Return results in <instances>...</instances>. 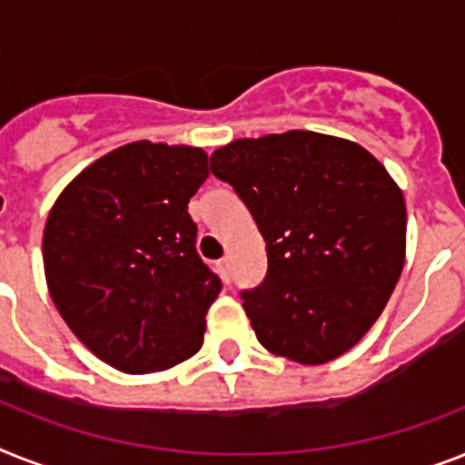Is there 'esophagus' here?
Returning <instances> with one entry per match:
<instances>
[{
  "mask_svg": "<svg viewBox=\"0 0 465 465\" xmlns=\"http://www.w3.org/2000/svg\"><path fill=\"white\" fill-rule=\"evenodd\" d=\"M230 271H232V261H230V256H223V259L218 261V273H221L225 282H230Z\"/></svg>",
  "mask_w": 465,
  "mask_h": 465,
  "instance_id": "1",
  "label": "esophagus"
}]
</instances>
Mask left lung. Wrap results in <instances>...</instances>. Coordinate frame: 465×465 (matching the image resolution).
Masks as SVG:
<instances>
[{"label": "left lung", "mask_w": 465, "mask_h": 465, "mask_svg": "<svg viewBox=\"0 0 465 465\" xmlns=\"http://www.w3.org/2000/svg\"><path fill=\"white\" fill-rule=\"evenodd\" d=\"M211 173L266 240V278L240 292L259 342L309 366L354 347L404 268L406 204L382 163L354 142L290 130L216 149Z\"/></svg>", "instance_id": "8db88e82"}]
</instances>
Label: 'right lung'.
I'll use <instances>...</instances> for the list:
<instances>
[{
	"mask_svg": "<svg viewBox=\"0 0 465 465\" xmlns=\"http://www.w3.org/2000/svg\"><path fill=\"white\" fill-rule=\"evenodd\" d=\"M202 149L133 142L94 161L56 199L42 259L54 304L80 342L123 373L185 361L221 292L197 254L192 194Z\"/></svg>",
	"mask_w": 465,
	"mask_h": 465,
	"instance_id": "right-lung-1",
	"label": "right lung"
}]
</instances>
